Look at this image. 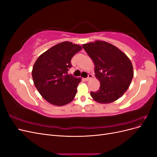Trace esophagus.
I'll return each instance as SVG.
<instances>
[{
  "mask_svg": "<svg viewBox=\"0 0 157 157\" xmlns=\"http://www.w3.org/2000/svg\"><path fill=\"white\" fill-rule=\"evenodd\" d=\"M92 77H93V75H92V74H89V75H88V77L87 78H85V80H86V81H88V80H90Z\"/></svg>",
  "mask_w": 157,
  "mask_h": 157,
  "instance_id": "esophagus-1",
  "label": "esophagus"
}]
</instances>
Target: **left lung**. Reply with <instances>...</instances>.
<instances>
[{"label":"left lung","instance_id":"obj_1","mask_svg":"<svg viewBox=\"0 0 157 157\" xmlns=\"http://www.w3.org/2000/svg\"><path fill=\"white\" fill-rule=\"evenodd\" d=\"M95 65V76L100 87L90 95L95 101L109 103L120 98L128 90L134 77L131 61L116 46L96 40L82 45Z\"/></svg>","mask_w":157,"mask_h":157}]
</instances>
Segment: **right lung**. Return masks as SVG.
<instances>
[{"mask_svg":"<svg viewBox=\"0 0 157 157\" xmlns=\"http://www.w3.org/2000/svg\"><path fill=\"white\" fill-rule=\"evenodd\" d=\"M82 49L70 42L56 44L42 54L33 65L34 84L45 100L52 105L62 106L73 100L80 78L68 75L72 67L71 60Z\"/></svg>","mask_w":157,"mask_h":157,"instance_id":"right-lung-1","label":"right lung"}]
</instances>
